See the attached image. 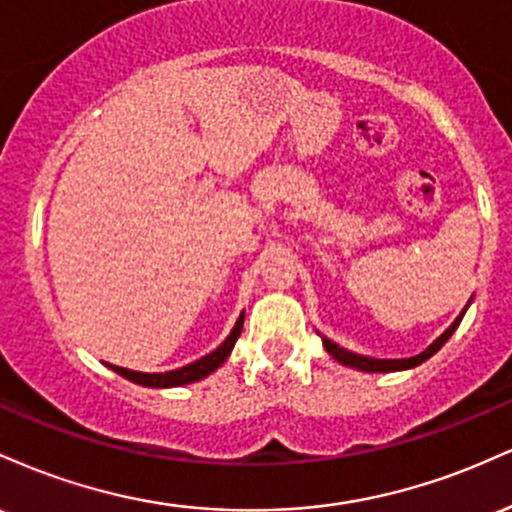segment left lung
I'll list each match as a JSON object with an SVG mask.
<instances>
[{
    "label": "left lung",
    "instance_id": "obj_1",
    "mask_svg": "<svg viewBox=\"0 0 512 512\" xmlns=\"http://www.w3.org/2000/svg\"><path fill=\"white\" fill-rule=\"evenodd\" d=\"M467 308H469V303L464 305V310L455 317V322H452L448 330L440 334V337L431 346H428V349H424V351H421V354H416V356H409V358H370V356H361V354H354V351L344 349V346L334 344L332 339H327V337H322V344H325L327 354H330L334 361H339V363H342V366L363 370V373H395V370H409V368H416V366H421V363H424V361H428V358L436 354L440 346L448 342V339L452 337V332H455L457 327H460V322H462L464 313H467Z\"/></svg>",
    "mask_w": 512,
    "mask_h": 512
}]
</instances>
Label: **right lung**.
<instances>
[{"label": "right lung", "mask_w": 512, "mask_h": 512, "mask_svg": "<svg viewBox=\"0 0 512 512\" xmlns=\"http://www.w3.org/2000/svg\"><path fill=\"white\" fill-rule=\"evenodd\" d=\"M243 320H245V313H240L236 327H233L231 334L223 339L221 346H216L211 354L197 358V361L187 363V366H182V368L168 370V373H139V370H129V368H120V366H110V370H115V373L122 375V378L132 380V383L144 385V387H178V385L197 383V380L207 378L209 373H214V370L219 368L223 361H226L228 354L233 351V346H236V342H238L240 332H243Z\"/></svg>", "instance_id": "right-lung-1"}]
</instances>
